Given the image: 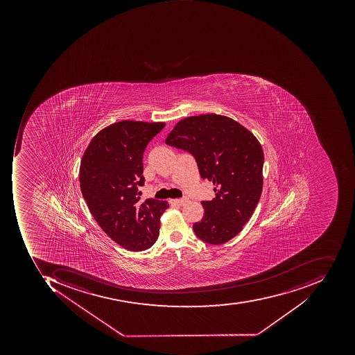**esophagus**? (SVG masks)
<instances>
[{
    "instance_id": "34e87169",
    "label": "esophagus",
    "mask_w": 355,
    "mask_h": 355,
    "mask_svg": "<svg viewBox=\"0 0 355 355\" xmlns=\"http://www.w3.org/2000/svg\"><path fill=\"white\" fill-rule=\"evenodd\" d=\"M188 202V198H176V200H171V202L174 205H178V206H182Z\"/></svg>"
}]
</instances>
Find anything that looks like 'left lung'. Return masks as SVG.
Segmentation results:
<instances>
[{
    "label": "left lung",
    "instance_id": "obj_1",
    "mask_svg": "<svg viewBox=\"0 0 355 355\" xmlns=\"http://www.w3.org/2000/svg\"><path fill=\"white\" fill-rule=\"evenodd\" d=\"M165 143L190 153L200 177L216 186L214 200L202 202L205 214L193 225L195 234L214 245L232 240L261 195L264 157L255 135L230 117L204 114L179 121Z\"/></svg>",
    "mask_w": 355,
    "mask_h": 355
}]
</instances>
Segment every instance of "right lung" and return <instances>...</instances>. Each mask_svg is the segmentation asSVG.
<instances>
[{"instance_id":"obj_1","label":"right lung","mask_w":355,"mask_h":355,"mask_svg":"<svg viewBox=\"0 0 355 355\" xmlns=\"http://www.w3.org/2000/svg\"><path fill=\"white\" fill-rule=\"evenodd\" d=\"M164 123L123 121L102 129L82 157L80 186L91 214L113 241L132 252L157 241L167 202H141L143 153Z\"/></svg>"}]
</instances>
